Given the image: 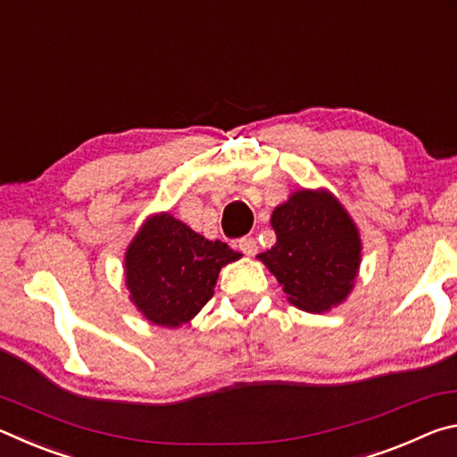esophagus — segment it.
I'll return each instance as SVG.
<instances>
[{"mask_svg":"<svg viewBox=\"0 0 457 457\" xmlns=\"http://www.w3.org/2000/svg\"><path fill=\"white\" fill-rule=\"evenodd\" d=\"M237 247L245 253V256H256V252H258V244H256V239L250 237V236L239 237V239H237Z\"/></svg>","mask_w":457,"mask_h":457,"instance_id":"obj_1","label":"esophagus"}]
</instances>
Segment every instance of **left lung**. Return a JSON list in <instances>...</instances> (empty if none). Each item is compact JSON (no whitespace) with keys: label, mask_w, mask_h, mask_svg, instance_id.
Segmentation results:
<instances>
[{"label":"left lung","mask_w":457,"mask_h":457,"mask_svg":"<svg viewBox=\"0 0 457 457\" xmlns=\"http://www.w3.org/2000/svg\"><path fill=\"white\" fill-rule=\"evenodd\" d=\"M276 244L260 260L288 303L320 314L345 303L361 266V236L332 193L300 189L272 212Z\"/></svg>","instance_id":"left-lung-1"}]
</instances>
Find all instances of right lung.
I'll return each instance as SVG.
<instances>
[{"instance_id":"add662e5","label":"right lung","mask_w":457,"mask_h":457,"mask_svg":"<svg viewBox=\"0 0 457 457\" xmlns=\"http://www.w3.org/2000/svg\"><path fill=\"white\" fill-rule=\"evenodd\" d=\"M239 258L242 253L220 239L212 242L171 213H157L127 247L130 300L149 322L177 328L213 296L220 270Z\"/></svg>"}]
</instances>
